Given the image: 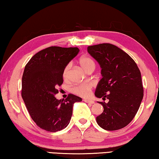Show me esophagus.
Segmentation results:
<instances>
[{
    "instance_id": "obj_1",
    "label": "esophagus",
    "mask_w": 159,
    "mask_h": 159,
    "mask_svg": "<svg viewBox=\"0 0 159 159\" xmlns=\"http://www.w3.org/2000/svg\"><path fill=\"white\" fill-rule=\"evenodd\" d=\"M84 102L87 103H89V104L94 103V102H93L92 100H89V99H84Z\"/></svg>"
}]
</instances>
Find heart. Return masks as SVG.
I'll return each mask as SVG.
<instances>
[{
    "mask_svg": "<svg viewBox=\"0 0 159 159\" xmlns=\"http://www.w3.org/2000/svg\"><path fill=\"white\" fill-rule=\"evenodd\" d=\"M79 62L83 70H85L86 72L89 71L91 70H94L95 68V62L93 61V60L89 56H82L81 58H80ZM70 70V64H68L66 66L63 72H62V77H63L65 80H66L67 78V76H68L69 75ZM92 89V85L90 83H84V84L74 86V87L72 88L71 90L74 93L80 96V97H88L90 95Z\"/></svg>",
    "mask_w": 159,
    "mask_h": 159,
    "instance_id": "heart-1",
    "label": "heart"
}]
</instances>
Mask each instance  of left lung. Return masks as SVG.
<instances>
[{"mask_svg":"<svg viewBox=\"0 0 159 159\" xmlns=\"http://www.w3.org/2000/svg\"><path fill=\"white\" fill-rule=\"evenodd\" d=\"M87 51L101 67L102 78L95 91L103 112L97 122L106 130H117L127 126L139 110L144 96L140 70L128 54L111 43L87 47Z\"/></svg>","mask_w":159,"mask_h":159,"instance_id":"1","label":"left lung"}]
</instances>
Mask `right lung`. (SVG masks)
<instances>
[{
	"instance_id": "add662e5",
	"label": "right lung",
	"mask_w": 159,
	"mask_h": 159,
	"mask_svg": "<svg viewBox=\"0 0 159 159\" xmlns=\"http://www.w3.org/2000/svg\"><path fill=\"white\" fill-rule=\"evenodd\" d=\"M77 47L51 46L36 53L25 66L22 79V97L29 113L40 128L55 132L66 128L75 102L82 98L70 93L58 100L56 89L63 82L65 67L79 53Z\"/></svg>"
}]
</instances>
